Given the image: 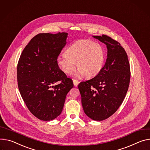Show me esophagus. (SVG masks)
I'll return each mask as SVG.
<instances>
[{"label": "esophagus", "instance_id": "1", "mask_svg": "<svg viewBox=\"0 0 150 150\" xmlns=\"http://www.w3.org/2000/svg\"><path fill=\"white\" fill-rule=\"evenodd\" d=\"M79 83V81L78 80H75V79L73 80V84H74V86H77V85H78Z\"/></svg>", "mask_w": 150, "mask_h": 150}]
</instances>
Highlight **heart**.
<instances>
[{
  "label": "heart",
  "mask_w": 150,
  "mask_h": 150,
  "mask_svg": "<svg viewBox=\"0 0 150 150\" xmlns=\"http://www.w3.org/2000/svg\"><path fill=\"white\" fill-rule=\"evenodd\" d=\"M105 61V51L98 42L89 40H77L72 43L66 52L60 54L57 62L61 70L70 73L75 68L76 62L78 71L75 76L81 77L86 76L92 78L102 70Z\"/></svg>",
  "instance_id": "obj_1"
}]
</instances>
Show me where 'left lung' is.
I'll list each match as a JSON object with an SVG mask.
<instances>
[{
	"label": "left lung",
	"mask_w": 150,
	"mask_h": 150,
	"mask_svg": "<svg viewBox=\"0 0 150 150\" xmlns=\"http://www.w3.org/2000/svg\"><path fill=\"white\" fill-rule=\"evenodd\" d=\"M93 38L104 43L107 58L101 72L78 85L85 113L102 121L112 115L122 104L128 90L130 70L127 54L120 43L106 35Z\"/></svg>",
	"instance_id": "1"
}]
</instances>
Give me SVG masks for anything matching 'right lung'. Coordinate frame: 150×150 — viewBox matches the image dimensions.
Returning <instances> with one entry per match:
<instances>
[{
  "label": "right lung",
  "mask_w": 150,
  "mask_h": 150,
  "mask_svg": "<svg viewBox=\"0 0 150 150\" xmlns=\"http://www.w3.org/2000/svg\"><path fill=\"white\" fill-rule=\"evenodd\" d=\"M67 33H40L25 47L17 65L20 94L30 111L50 121L61 113L73 81L60 70L57 58L67 43ZM58 81L61 83L55 86Z\"/></svg>",
  "instance_id": "1"
}]
</instances>
